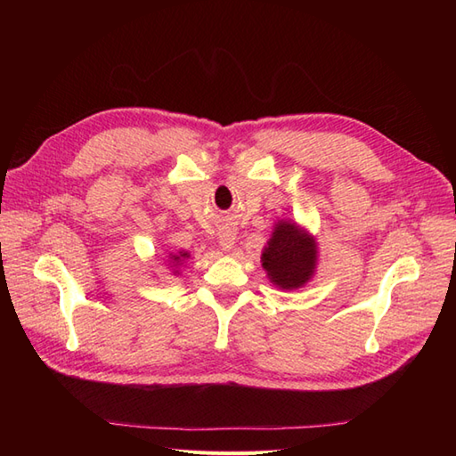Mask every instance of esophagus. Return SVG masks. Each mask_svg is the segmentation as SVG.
Wrapping results in <instances>:
<instances>
[{
    "label": "esophagus",
    "instance_id": "34e87169",
    "mask_svg": "<svg viewBox=\"0 0 456 456\" xmlns=\"http://www.w3.org/2000/svg\"><path fill=\"white\" fill-rule=\"evenodd\" d=\"M235 239H237V233L233 229H223L219 231V245L223 247V250H231L235 245Z\"/></svg>",
    "mask_w": 456,
    "mask_h": 456
}]
</instances>
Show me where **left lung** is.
Listing matches in <instances>:
<instances>
[{
	"mask_svg": "<svg viewBox=\"0 0 456 456\" xmlns=\"http://www.w3.org/2000/svg\"><path fill=\"white\" fill-rule=\"evenodd\" d=\"M315 240L302 233L294 223H278L273 239L263 253V266L274 282L282 289L304 286L314 274L317 260Z\"/></svg>",
	"mask_w": 456,
	"mask_h": 456,
	"instance_id": "obj_1",
	"label": "left lung"
}]
</instances>
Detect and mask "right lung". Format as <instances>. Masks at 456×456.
Wrapping results in <instances>:
<instances>
[{"label": "right lung", "instance_id": "1", "mask_svg": "<svg viewBox=\"0 0 456 456\" xmlns=\"http://www.w3.org/2000/svg\"><path fill=\"white\" fill-rule=\"evenodd\" d=\"M180 256H188V255H186V253H183V255H180ZM180 256H172V258H174V260H178Z\"/></svg>", "mask_w": 456, "mask_h": 456}]
</instances>
